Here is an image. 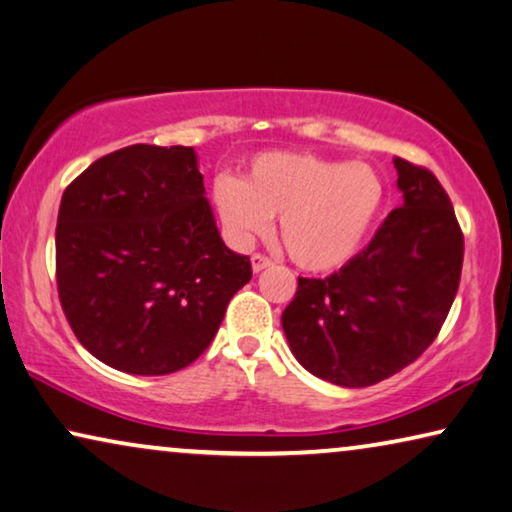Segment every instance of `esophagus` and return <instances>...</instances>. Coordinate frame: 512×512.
Returning <instances> with one entry per match:
<instances>
[{
	"mask_svg": "<svg viewBox=\"0 0 512 512\" xmlns=\"http://www.w3.org/2000/svg\"><path fill=\"white\" fill-rule=\"evenodd\" d=\"M250 264H253V271L259 273V271H264L266 266H271V259L264 257V255H253V257H250Z\"/></svg>",
	"mask_w": 512,
	"mask_h": 512,
	"instance_id": "1",
	"label": "esophagus"
}]
</instances>
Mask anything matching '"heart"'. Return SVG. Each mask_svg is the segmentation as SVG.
<instances>
[{
  "instance_id": "1",
  "label": "heart",
  "mask_w": 512,
  "mask_h": 512,
  "mask_svg": "<svg viewBox=\"0 0 512 512\" xmlns=\"http://www.w3.org/2000/svg\"><path fill=\"white\" fill-rule=\"evenodd\" d=\"M218 216L248 243L280 218V241L305 271H333L361 253L384 211L386 186L375 167L352 160L271 151L246 177L213 181Z\"/></svg>"
}]
</instances>
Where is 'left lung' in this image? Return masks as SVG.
Here are the masks:
<instances>
[{"instance_id":"left-lung-1","label":"left lung","mask_w":512,"mask_h":512,"mask_svg":"<svg viewBox=\"0 0 512 512\" xmlns=\"http://www.w3.org/2000/svg\"><path fill=\"white\" fill-rule=\"evenodd\" d=\"M393 163L400 207L338 273L299 278L282 312L296 361L335 386H372L414 363L460 285L464 239L446 190L425 167Z\"/></svg>"}]
</instances>
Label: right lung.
Returning <instances> with one entry per match:
<instances>
[{
  "label": "right lung",
  "mask_w": 512,
  "mask_h": 512,
  "mask_svg": "<svg viewBox=\"0 0 512 512\" xmlns=\"http://www.w3.org/2000/svg\"><path fill=\"white\" fill-rule=\"evenodd\" d=\"M250 278V259L220 239L193 147L133 144L64 190L59 301L82 347L114 370L186 368Z\"/></svg>",
  "instance_id": "right-lung-1"
}]
</instances>
